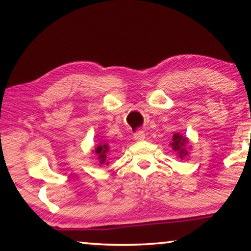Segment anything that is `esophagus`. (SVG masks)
<instances>
[{
	"instance_id": "1",
	"label": "esophagus",
	"mask_w": 251,
	"mask_h": 251,
	"mask_svg": "<svg viewBox=\"0 0 251 251\" xmlns=\"http://www.w3.org/2000/svg\"><path fill=\"white\" fill-rule=\"evenodd\" d=\"M134 138H135V141H137V142H141V141H144V139H145V133H144V131H136V133L134 134Z\"/></svg>"
}]
</instances>
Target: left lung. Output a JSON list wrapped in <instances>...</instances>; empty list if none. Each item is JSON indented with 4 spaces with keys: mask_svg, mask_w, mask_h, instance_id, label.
<instances>
[{
    "mask_svg": "<svg viewBox=\"0 0 251 251\" xmlns=\"http://www.w3.org/2000/svg\"><path fill=\"white\" fill-rule=\"evenodd\" d=\"M187 144H188V138L184 137V136L180 134H174L171 146L173 147V150L177 152L180 158H184L185 156L188 155V151L186 150Z\"/></svg>",
    "mask_w": 251,
    "mask_h": 251,
    "instance_id": "obj_1",
    "label": "left lung"
}]
</instances>
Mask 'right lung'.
I'll return each mask as SVG.
<instances>
[{"mask_svg":"<svg viewBox=\"0 0 251 251\" xmlns=\"http://www.w3.org/2000/svg\"><path fill=\"white\" fill-rule=\"evenodd\" d=\"M107 151H108V145H106V144H103V145H99L95 148V154L97 155V158H99V160H100V164L103 165L106 163Z\"/></svg>","mask_w":251,"mask_h":251,"instance_id":"right-lung-1","label":"right lung"}]
</instances>
